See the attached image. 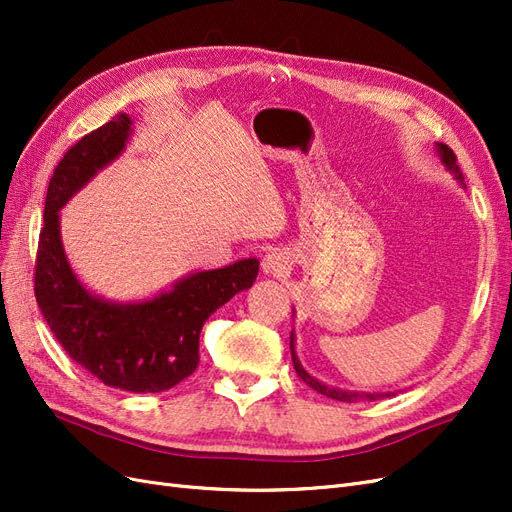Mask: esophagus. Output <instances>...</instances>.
<instances>
[{
	"label": "esophagus",
	"mask_w": 512,
	"mask_h": 512,
	"mask_svg": "<svg viewBox=\"0 0 512 512\" xmlns=\"http://www.w3.org/2000/svg\"><path fill=\"white\" fill-rule=\"evenodd\" d=\"M262 271L267 275H275V277H284L290 273V258L286 252L282 250H273L269 252L265 258H262Z\"/></svg>",
	"instance_id": "esophagus-1"
}]
</instances>
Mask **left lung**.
I'll use <instances>...</instances> for the list:
<instances>
[{
    "mask_svg": "<svg viewBox=\"0 0 512 512\" xmlns=\"http://www.w3.org/2000/svg\"><path fill=\"white\" fill-rule=\"evenodd\" d=\"M436 147H438V156H440V160H442V164L446 166V170L451 175H455V179L463 185V177H461V170H459V166H457V158H455V153H453V149L448 147V145H444V143H436ZM463 188H466V185H463ZM290 352H292V365H294V371H297L299 374V378L307 384V386H312L314 391H318L320 395H327V397H331V399H335V401H361V399H367V401H374V399H382V397H391V395H395V393H359V391H344V389H335V386H329V384H324V382H320V380H316L314 376H309L307 371L303 369V365H301V361H299V356H297V352H294V331L290 333Z\"/></svg>",
    "mask_w": 512,
    "mask_h": 512,
    "instance_id": "left-lung-1",
    "label": "left lung"
}]
</instances>
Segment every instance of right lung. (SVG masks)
<instances>
[{
  "label": "right lung",
  "mask_w": 512,
  "mask_h": 512,
  "mask_svg": "<svg viewBox=\"0 0 512 512\" xmlns=\"http://www.w3.org/2000/svg\"><path fill=\"white\" fill-rule=\"evenodd\" d=\"M132 123L128 113H119L83 136L57 164L46 192L34 290L46 324L70 359L111 389L160 393L194 374L203 324L256 282L260 262L245 258L196 271L170 290L132 303L106 301L81 284L61 243L59 211L98 170L121 156Z\"/></svg>",
  "instance_id": "add662e5"
}]
</instances>
